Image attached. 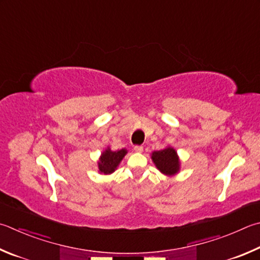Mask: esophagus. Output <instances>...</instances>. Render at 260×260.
<instances>
[{"instance_id": "34e87169", "label": "esophagus", "mask_w": 260, "mask_h": 260, "mask_svg": "<svg viewBox=\"0 0 260 260\" xmlns=\"http://www.w3.org/2000/svg\"><path fill=\"white\" fill-rule=\"evenodd\" d=\"M134 150L136 151V152H142V151H143V146H142V145H135V146H134Z\"/></svg>"}]
</instances>
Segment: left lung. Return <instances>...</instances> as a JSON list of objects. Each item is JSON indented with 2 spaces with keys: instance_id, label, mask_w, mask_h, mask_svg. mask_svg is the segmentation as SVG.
Returning <instances> with one entry per match:
<instances>
[{
  "instance_id": "8db88e82",
  "label": "left lung",
  "mask_w": 260,
  "mask_h": 260,
  "mask_svg": "<svg viewBox=\"0 0 260 260\" xmlns=\"http://www.w3.org/2000/svg\"><path fill=\"white\" fill-rule=\"evenodd\" d=\"M152 160L157 168L165 175H174L178 172L179 161L176 151L173 148L154 151L152 153Z\"/></svg>"
}]
</instances>
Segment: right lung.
Wrapping results in <instances>:
<instances>
[{"mask_svg": "<svg viewBox=\"0 0 260 260\" xmlns=\"http://www.w3.org/2000/svg\"><path fill=\"white\" fill-rule=\"evenodd\" d=\"M126 150L121 149L118 151H111V150H106L105 152L102 153V157L100 162H99V169L103 174H111L115 172L118 165L121 161V159L125 157Z\"/></svg>", "mask_w": 260, "mask_h": 260, "instance_id": "1", "label": "right lung"}]
</instances>
